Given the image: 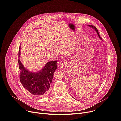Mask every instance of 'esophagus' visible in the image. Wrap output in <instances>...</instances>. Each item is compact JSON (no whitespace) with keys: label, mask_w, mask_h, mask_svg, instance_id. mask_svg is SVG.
Wrapping results in <instances>:
<instances>
[{"label":"esophagus","mask_w":121,"mask_h":121,"mask_svg":"<svg viewBox=\"0 0 121 121\" xmlns=\"http://www.w3.org/2000/svg\"><path fill=\"white\" fill-rule=\"evenodd\" d=\"M64 65H65V62L63 61H61L59 62H58V67L59 68H63L64 66Z\"/></svg>","instance_id":"esophagus-1"}]
</instances>
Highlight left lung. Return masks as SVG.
<instances>
[{"label": "left lung", "mask_w": 121, "mask_h": 121, "mask_svg": "<svg viewBox=\"0 0 121 121\" xmlns=\"http://www.w3.org/2000/svg\"><path fill=\"white\" fill-rule=\"evenodd\" d=\"M89 26L90 27H93V28L96 31V32H97V34H98V35L99 37V38H100V39L101 40H102V39H101V37L100 36V35H99V32H98V29L96 28V27H95V26H93V25H89Z\"/></svg>", "instance_id": "1"}]
</instances>
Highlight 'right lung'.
<instances>
[{"label":"right lung","mask_w":121,"mask_h":121,"mask_svg":"<svg viewBox=\"0 0 121 121\" xmlns=\"http://www.w3.org/2000/svg\"><path fill=\"white\" fill-rule=\"evenodd\" d=\"M20 48L18 55H20ZM20 69V79L23 87L32 95L42 97L48 94L52 84L53 74L57 68V61H50L47 63L42 70L32 73L25 69L18 60Z\"/></svg>","instance_id":"1"}]
</instances>
